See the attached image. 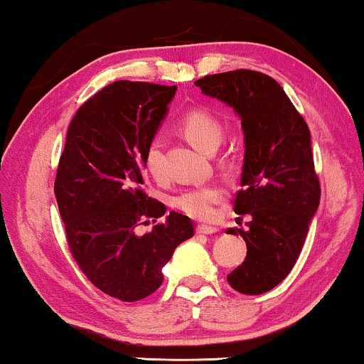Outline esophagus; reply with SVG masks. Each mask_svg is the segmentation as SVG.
<instances>
[{"instance_id":"obj_1","label":"esophagus","mask_w":364,"mask_h":364,"mask_svg":"<svg viewBox=\"0 0 364 364\" xmlns=\"http://www.w3.org/2000/svg\"><path fill=\"white\" fill-rule=\"evenodd\" d=\"M197 232L198 233H203V235H212V233L217 232V228L212 227V225H198L197 227Z\"/></svg>"}]
</instances>
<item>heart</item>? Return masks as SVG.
Wrapping results in <instances>:
<instances>
[{"label":"heart","instance_id":"obj_1","mask_svg":"<svg viewBox=\"0 0 364 364\" xmlns=\"http://www.w3.org/2000/svg\"><path fill=\"white\" fill-rule=\"evenodd\" d=\"M181 129L188 141L202 151L210 152L222 141L223 126L207 109H191L181 121ZM146 167L156 178L164 176L162 142L154 137L146 149ZM223 198L218 186H197L187 188L173 198V205L197 220H208L215 213V205Z\"/></svg>","mask_w":364,"mask_h":364}]
</instances>
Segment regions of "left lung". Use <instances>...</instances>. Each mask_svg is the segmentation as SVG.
I'll return each mask as SVG.
<instances>
[{
    "label": "left lung",
    "instance_id": "left-lung-1",
    "mask_svg": "<svg viewBox=\"0 0 364 364\" xmlns=\"http://www.w3.org/2000/svg\"><path fill=\"white\" fill-rule=\"evenodd\" d=\"M196 86L242 119L245 157L233 210L250 222L248 230H227L247 243L245 262L227 280L243 295H262L291 272L320 205L310 129L280 84L263 73L210 74Z\"/></svg>",
    "mask_w": 364,
    "mask_h": 364
}]
</instances>
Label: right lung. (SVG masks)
Returning a JSON list of instances; mask_svg holds the SVG:
<instances>
[{"label": "right lung", "instance_id": "obj_1", "mask_svg": "<svg viewBox=\"0 0 364 364\" xmlns=\"http://www.w3.org/2000/svg\"><path fill=\"white\" fill-rule=\"evenodd\" d=\"M177 86L116 81L87 99L69 124L54 193L69 250L89 282L121 301L162 285V268L193 235L187 215L149 197L146 149L167 116Z\"/></svg>", "mask_w": 364, "mask_h": 364}]
</instances>
